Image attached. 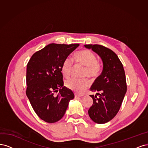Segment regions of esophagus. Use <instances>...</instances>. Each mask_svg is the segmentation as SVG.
I'll use <instances>...</instances> for the list:
<instances>
[{
    "mask_svg": "<svg viewBox=\"0 0 148 148\" xmlns=\"http://www.w3.org/2000/svg\"><path fill=\"white\" fill-rule=\"evenodd\" d=\"M74 96H75V98H79V97H83V95H78V94H76V93H75V95H74Z\"/></svg>",
    "mask_w": 148,
    "mask_h": 148,
    "instance_id": "esophagus-1",
    "label": "esophagus"
}]
</instances>
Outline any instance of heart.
<instances>
[{
  "instance_id": "1",
  "label": "heart",
  "mask_w": 148,
  "mask_h": 148,
  "mask_svg": "<svg viewBox=\"0 0 148 148\" xmlns=\"http://www.w3.org/2000/svg\"><path fill=\"white\" fill-rule=\"evenodd\" d=\"M74 60L78 63L85 66L86 68L84 71V76L94 77L99 74L101 71V65L97 61V57L92 51L82 50L77 51L74 55ZM73 65V60L69 58H66L61 65V72L65 77H69L72 71ZM88 79L71 78L66 81L65 85L70 90L78 93H82L90 85Z\"/></svg>"
}]
</instances>
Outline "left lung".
Wrapping results in <instances>:
<instances>
[{
    "label": "left lung",
    "instance_id": "left-lung-1",
    "mask_svg": "<svg viewBox=\"0 0 148 148\" xmlns=\"http://www.w3.org/2000/svg\"><path fill=\"white\" fill-rule=\"evenodd\" d=\"M85 48L92 49L101 58L103 69L96 79L90 90L98 92L90 95L92 106L88 112L92 120L97 123H105L116 116L127 92L124 69L117 55L113 51L101 45L88 44Z\"/></svg>",
    "mask_w": 148,
    "mask_h": 148
}]
</instances>
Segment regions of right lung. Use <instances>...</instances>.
Instances as JSON below:
<instances>
[{
  "mask_svg": "<svg viewBox=\"0 0 148 148\" xmlns=\"http://www.w3.org/2000/svg\"><path fill=\"white\" fill-rule=\"evenodd\" d=\"M79 46L50 44L36 52L27 64L26 95L37 115L46 122L60 121L74 98L63 86L61 65Z\"/></svg>",
  "mask_w": 148,
  "mask_h": 148,
  "instance_id": "right-lung-1",
  "label": "right lung"
}]
</instances>
